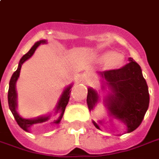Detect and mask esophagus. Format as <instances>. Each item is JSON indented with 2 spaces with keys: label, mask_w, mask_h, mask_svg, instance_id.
<instances>
[{
  "label": "esophagus",
  "mask_w": 159,
  "mask_h": 159,
  "mask_svg": "<svg viewBox=\"0 0 159 159\" xmlns=\"http://www.w3.org/2000/svg\"><path fill=\"white\" fill-rule=\"evenodd\" d=\"M83 81H84V83H87V84H89V83H90V78H89L88 76H84V77L83 78Z\"/></svg>",
  "instance_id": "obj_1"
}]
</instances>
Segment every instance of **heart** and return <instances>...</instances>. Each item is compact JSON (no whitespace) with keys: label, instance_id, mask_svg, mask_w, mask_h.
Returning <instances> with one entry per match:
<instances>
[{"label":"heart","instance_id":"obj_1","mask_svg":"<svg viewBox=\"0 0 159 159\" xmlns=\"http://www.w3.org/2000/svg\"><path fill=\"white\" fill-rule=\"evenodd\" d=\"M90 59L100 64H106L109 69H116L120 68L124 63V55L112 50H107L100 52H93Z\"/></svg>","mask_w":159,"mask_h":159}]
</instances>
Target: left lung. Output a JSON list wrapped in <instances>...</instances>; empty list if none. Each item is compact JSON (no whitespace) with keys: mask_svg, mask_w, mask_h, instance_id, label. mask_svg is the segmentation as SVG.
<instances>
[{"mask_svg":"<svg viewBox=\"0 0 159 159\" xmlns=\"http://www.w3.org/2000/svg\"><path fill=\"white\" fill-rule=\"evenodd\" d=\"M101 77L103 89H109L108 94L104 97L103 103L107 108L110 117L117 119L127 126V132L134 131L142 123L150 103V95L146 81L138 63L129 58V63L123 68L104 72H98ZM100 98L96 90L88 88L87 105L92 111L99 102ZM98 129L99 124L92 120Z\"/></svg>","mask_w":159,"mask_h":159,"instance_id":"obj_1","label":"left lung"}]
</instances>
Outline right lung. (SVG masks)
I'll use <instances>...</instances> for the list:
<instances>
[{"instance_id": "1", "label": "right lung", "mask_w": 159, "mask_h": 159, "mask_svg": "<svg viewBox=\"0 0 159 159\" xmlns=\"http://www.w3.org/2000/svg\"><path fill=\"white\" fill-rule=\"evenodd\" d=\"M46 39H42L39 41H37L32 46V47L30 49V51L25 53L23 57L21 58L19 63H18V67L17 69L14 72V74L12 75L10 81H9V87H8V102L9 109L12 112L13 116H14L15 120H16L17 124L19 125L21 129H23L25 131L29 132L31 128H39L41 124H50V125H57L61 122V119H62L63 114L65 112V108L67 107L68 103L69 100V97H70V92L71 90L70 89L72 88L73 85H69L67 88H65V90H63L61 95L60 97V99L58 101L56 107L54 108V112L53 114L59 113V117L53 120H51L50 118L52 116V113H49L47 115H43V116H39V117L34 118V119H25L20 116L19 113L17 112V93H16V81L19 78L20 70L22 68V65L28 59H30L33 53L35 52L36 49L39 47L40 45L46 44L47 43Z\"/></svg>"}]
</instances>
